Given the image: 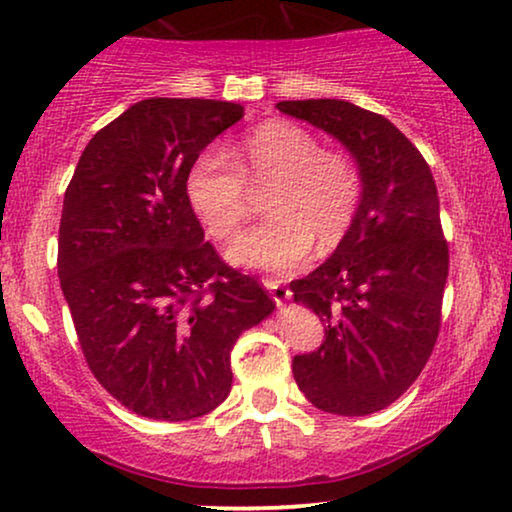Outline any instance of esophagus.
<instances>
[{
  "label": "esophagus",
  "mask_w": 512,
  "mask_h": 512,
  "mask_svg": "<svg viewBox=\"0 0 512 512\" xmlns=\"http://www.w3.org/2000/svg\"><path fill=\"white\" fill-rule=\"evenodd\" d=\"M262 283H264L266 290H269V294H271L273 301H276L278 306H283V301L290 299V290H287V287H285L283 283H280V280H276V278H264Z\"/></svg>",
  "instance_id": "obj_1"
}]
</instances>
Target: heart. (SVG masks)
Listing matches in <instances>:
<instances>
[{
	"label": "heart",
	"mask_w": 512,
	"mask_h": 512,
	"mask_svg": "<svg viewBox=\"0 0 512 512\" xmlns=\"http://www.w3.org/2000/svg\"><path fill=\"white\" fill-rule=\"evenodd\" d=\"M194 157L185 194L206 232L229 241L241 232L253 204V187L266 192L269 220L229 248V262L248 269L287 271L318 246L320 253L343 243L364 199L357 162L294 122H266L234 148Z\"/></svg>",
	"instance_id": "obj_1"
}]
</instances>
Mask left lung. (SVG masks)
Instances as JSON below:
<instances>
[{
    "instance_id": "left-lung-1",
    "label": "left lung",
    "mask_w": 512,
    "mask_h": 512,
    "mask_svg": "<svg viewBox=\"0 0 512 512\" xmlns=\"http://www.w3.org/2000/svg\"><path fill=\"white\" fill-rule=\"evenodd\" d=\"M325 129L364 178L357 220L325 264L294 280V301L325 322V341L292 362L299 390L334 415H371L420 376L441 329L450 253L429 164L390 120L343 99L280 102Z\"/></svg>"
}]
</instances>
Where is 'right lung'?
<instances>
[{
	"label": "right lung",
	"instance_id": "right-lung-1",
	"mask_svg": "<svg viewBox=\"0 0 512 512\" xmlns=\"http://www.w3.org/2000/svg\"><path fill=\"white\" fill-rule=\"evenodd\" d=\"M243 118L153 97L92 136L64 192L57 276L99 385L136 415L183 422L232 390V348L276 308L204 241L185 194L194 157Z\"/></svg>",
	"mask_w": 512,
	"mask_h": 512
}]
</instances>
